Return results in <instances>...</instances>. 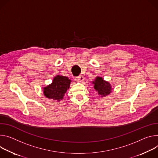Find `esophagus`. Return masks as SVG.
I'll return each instance as SVG.
<instances>
[{"mask_svg": "<svg viewBox=\"0 0 158 158\" xmlns=\"http://www.w3.org/2000/svg\"><path fill=\"white\" fill-rule=\"evenodd\" d=\"M84 77L83 76L81 75V76H79V77H77L75 78V80L77 81H79V82H81V81H84Z\"/></svg>", "mask_w": 158, "mask_h": 158, "instance_id": "1", "label": "esophagus"}]
</instances>
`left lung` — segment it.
Here are the masks:
<instances>
[{
    "label": "left lung",
    "instance_id": "obj_1",
    "mask_svg": "<svg viewBox=\"0 0 158 158\" xmlns=\"http://www.w3.org/2000/svg\"><path fill=\"white\" fill-rule=\"evenodd\" d=\"M92 83L94 85L95 90L102 97L109 95L112 92V86L110 83L105 81L102 77H96Z\"/></svg>",
    "mask_w": 158,
    "mask_h": 158
}]
</instances>
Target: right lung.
<instances>
[{"label": "right lung", "instance_id": "1", "mask_svg": "<svg viewBox=\"0 0 158 158\" xmlns=\"http://www.w3.org/2000/svg\"><path fill=\"white\" fill-rule=\"evenodd\" d=\"M71 80L66 77L57 75L52 82L43 88V93L47 98L60 102L63 98L64 94L69 89Z\"/></svg>", "mask_w": 158, "mask_h": 158}]
</instances>
